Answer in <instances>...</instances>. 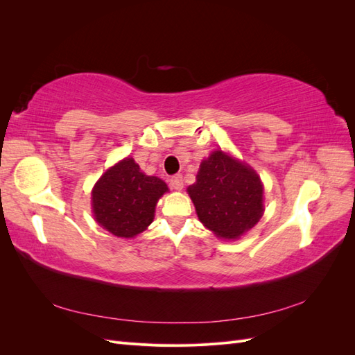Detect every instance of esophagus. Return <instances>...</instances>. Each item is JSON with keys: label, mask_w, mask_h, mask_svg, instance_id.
<instances>
[{"label": "esophagus", "mask_w": 355, "mask_h": 355, "mask_svg": "<svg viewBox=\"0 0 355 355\" xmlns=\"http://www.w3.org/2000/svg\"><path fill=\"white\" fill-rule=\"evenodd\" d=\"M170 187L176 189V191H180L182 188H184V179H182V175H175L170 178Z\"/></svg>", "instance_id": "esophagus-1"}]
</instances>
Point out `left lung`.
<instances>
[{
	"instance_id": "left-lung-1",
	"label": "left lung",
	"mask_w": 355,
	"mask_h": 355,
	"mask_svg": "<svg viewBox=\"0 0 355 355\" xmlns=\"http://www.w3.org/2000/svg\"><path fill=\"white\" fill-rule=\"evenodd\" d=\"M188 194L200 222L219 239H239L259 222L265 210L259 176L222 149L201 161Z\"/></svg>"
}]
</instances>
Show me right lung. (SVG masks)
<instances>
[{
	"label": "right lung",
	"mask_w": 355,
	"mask_h": 355,
	"mask_svg": "<svg viewBox=\"0 0 355 355\" xmlns=\"http://www.w3.org/2000/svg\"><path fill=\"white\" fill-rule=\"evenodd\" d=\"M166 182L142 173L133 158L110 167L92 191L94 219L120 239H133L154 220L157 201L167 192Z\"/></svg>",
	"instance_id": "obj_1"
}]
</instances>
